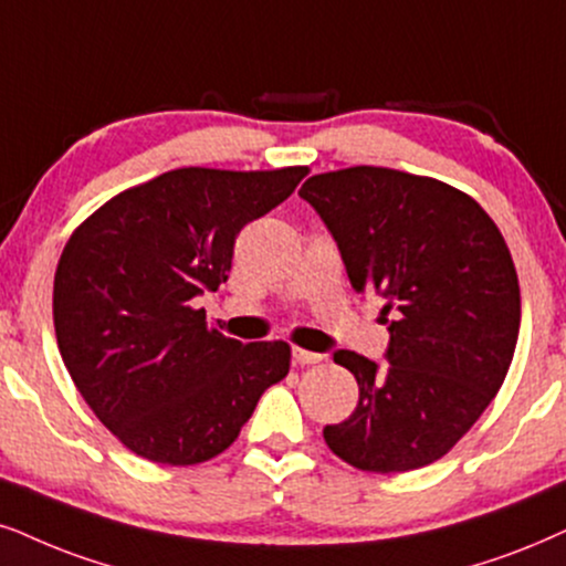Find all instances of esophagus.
I'll use <instances>...</instances> for the list:
<instances>
[{"label":"esophagus","instance_id":"esophagus-1","mask_svg":"<svg viewBox=\"0 0 566 566\" xmlns=\"http://www.w3.org/2000/svg\"><path fill=\"white\" fill-rule=\"evenodd\" d=\"M292 357H295V363H300V366H316V363L324 360V355L321 353H311V349H303V347L292 349Z\"/></svg>","mask_w":566,"mask_h":566}]
</instances>
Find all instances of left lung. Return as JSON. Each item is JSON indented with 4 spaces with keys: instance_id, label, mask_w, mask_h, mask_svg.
Wrapping results in <instances>:
<instances>
[{
    "instance_id": "obj_1",
    "label": "left lung",
    "mask_w": 566,
    "mask_h": 566,
    "mask_svg": "<svg viewBox=\"0 0 566 566\" xmlns=\"http://www.w3.org/2000/svg\"><path fill=\"white\" fill-rule=\"evenodd\" d=\"M300 198L339 248L355 292L389 316L386 363L336 349L357 378L355 412L324 428L336 457L368 473H407L449 452L510 370L520 284L510 248L473 198L386 167L313 175Z\"/></svg>"
}]
</instances>
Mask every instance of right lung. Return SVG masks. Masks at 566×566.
<instances>
[{"label": "right lung", "instance_id": "add662e5", "mask_svg": "<svg viewBox=\"0 0 566 566\" xmlns=\"http://www.w3.org/2000/svg\"><path fill=\"white\" fill-rule=\"evenodd\" d=\"M305 175L171 169L114 196L67 240L54 274L56 345L130 452L161 464L211 460L290 374L287 342L242 345L206 326L192 300L227 282L242 227Z\"/></svg>", "mask_w": 566, "mask_h": 566}]
</instances>
